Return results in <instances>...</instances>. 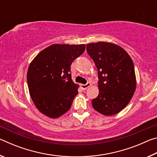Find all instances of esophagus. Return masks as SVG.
<instances>
[{
    "mask_svg": "<svg viewBox=\"0 0 157 157\" xmlns=\"http://www.w3.org/2000/svg\"><path fill=\"white\" fill-rule=\"evenodd\" d=\"M91 84L90 83V82H87V83H86V84H81L80 86H81L82 89L86 90V89H88L89 87L90 86H91Z\"/></svg>",
    "mask_w": 157,
    "mask_h": 157,
    "instance_id": "1",
    "label": "esophagus"
}]
</instances>
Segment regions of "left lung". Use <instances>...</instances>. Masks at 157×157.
<instances>
[{
  "mask_svg": "<svg viewBox=\"0 0 157 157\" xmlns=\"http://www.w3.org/2000/svg\"><path fill=\"white\" fill-rule=\"evenodd\" d=\"M86 51L98 68L99 94L92 100L98 112L113 116L128 105L136 90L132 58L118 45L97 42L86 45Z\"/></svg>",
  "mask_w": 157,
  "mask_h": 157,
  "instance_id": "obj_1",
  "label": "left lung"
}]
</instances>
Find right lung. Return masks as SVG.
<instances>
[{
  "label": "right lung",
  "instance_id": "add662e5",
  "mask_svg": "<svg viewBox=\"0 0 157 157\" xmlns=\"http://www.w3.org/2000/svg\"><path fill=\"white\" fill-rule=\"evenodd\" d=\"M84 50V44H53L30 63L27 73L29 92L44 115L56 118L70 109L79 86L71 79V66Z\"/></svg>",
  "mask_w": 157,
  "mask_h": 157
}]
</instances>
